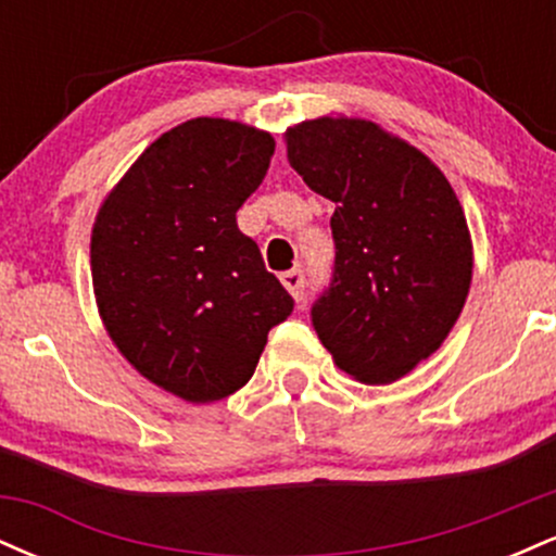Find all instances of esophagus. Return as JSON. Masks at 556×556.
Returning a JSON list of instances; mask_svg holds the SVG:
<instances>
[{"label":"esophagus","instance_id":"esophagus-1","mask_svg":"<svg viewBox=\"0 0 556 556\" xmlns=\"http://www.w3.org/2000/svg\"><path fill=\"white\" fill-rule=\"evenodd\" d=\"M282 285L287 287V292H290L292 298L303 300V292H305V274H303V269L285 271L282 274Z\"/></svg>","mask_w":556,"mask_h":556}]
</instances>
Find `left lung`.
I'll return each mask as SVG.
<instances>
[{
    "mask_svg": "<svg viewBox=\"0 0 556 556\" xmlns=\"http://www.w3.org/2000/svg\"><path fill=\"white\" fill-rule=\"evenodd\" d=\"M290 167L334 201V271L311 321L344 374L392 384L442 348L473 277L455 190L416 146L353 117L285 132Z\"/></svg>",
    "mask_w": 556,
    "mask_h": 556,
    "instance_id": "obj_1",
    "label": "left lung"
}]
</instances>
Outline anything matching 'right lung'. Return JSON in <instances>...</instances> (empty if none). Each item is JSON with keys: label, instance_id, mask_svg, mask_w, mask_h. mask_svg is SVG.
<instances>
[{"label": "right lung", "instance_id": "add662e5", "mask_svg": "<svg viewBox=\"0 0 556 556\" xmlns=\"http://www.w3.org/2000/svg\"><path fill=\"white\" fill-rule=\"evenodd\" d=\"M271 154L256 127L188 119L136 159L96 214L101 321L140 376L188 402L248 384L269 329L295 305L235 216Z\"/></svg>", "mask_w": 556, "mask_h": 556}]
</instances>
